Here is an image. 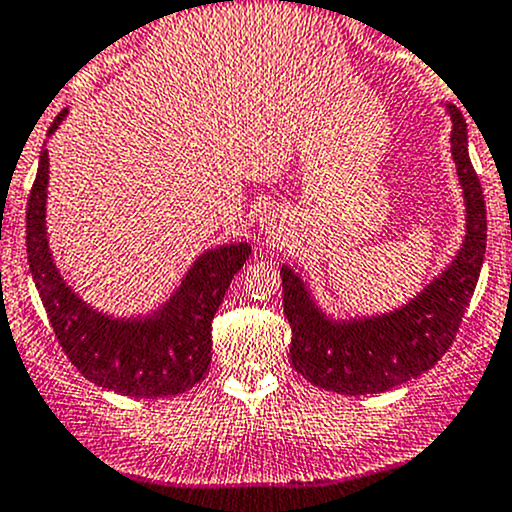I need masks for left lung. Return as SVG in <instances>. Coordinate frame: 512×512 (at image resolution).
Here are the masks:
<instances>
[{
    "label": "left lung",
    "instance_id": "obj_1",
    "mask_svg": "<svg viewBox=\"0 0 512 512\" xmlns=\"http://www.w3.org/2000/svg\"><path fill=\"white\" fill-rule=\"evenodd\" d=\"M452 119V161L464 197V239L452 261L403 307L371 317L327 315L310 285L288 263L280 266L290 361L302 378L342 395L383 393L422 376L452 346L474 295L486 254V202L469 158V131L461 112Z\"/></svg>",
    "mask_w": 512,
    "mask_h": 512
}]
</instances>
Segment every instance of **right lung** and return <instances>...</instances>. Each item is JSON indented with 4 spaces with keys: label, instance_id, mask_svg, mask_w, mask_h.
Segmentation results:
<instances>
[{
    "label": "right lung",
    "instance_id": "obj_1",
    "mask_svg": "<svg viewBox=\"0 0 512 512\" xmlns=\"http://www.w3.org/2000/svg\"><path fill=\"white\" fill-rule=\"evenodd\" d=\"M65 114L68 109L58 114L48 136L56 134ZM46 200L48 148L43 146L26 210V254L53 332L73 366L95 386L129 398H166L200 383L212 361V317L251 246L241 241L207 249L158 310L114 317L95 310L60 276L48 244Z\"/></svg>",
    "mask_w": 512,
    "mask_h": 512
}]
</instances>
